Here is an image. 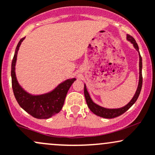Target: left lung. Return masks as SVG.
I'll return each instance as SVG.
<instances>
[{"mask_svg": "<svg viewBox=\"0 0 155 155\" xmlns=\"http://www.w3.org/2000/svg\"><path fill=\"white\" fill-rule=\"evenodd\" d=\"M127 40L129 41L130 42L134 45V48L136 49V50L139 51V47H138L137 44L136 43V41L134 39V38L131 37V35H127ZM139 58H140V77H139V83H138V86L137 91H136L135 94H134V97H133L132 99L131 100L130 102L126 106H124L122 108H120V109H106V108L101 107V106H98L96 104H94L92 101H91L90 96H89V94L88 93L87 89H86V85L84 86V95H85V98H86V104L88 105V107L89 108V109L94 113V114L96 115L100 116L101 117H104V118H114L116 117H118V116L121 115L124 113L126 112L129 108L132 106L134 103L136 102V101L137 100L138 97L140 95V93L141 91V88H142V84H143V76H142V58H141L140 54L139 52Z\"/></svg>", "mask_w": 155, "mask_h": 155, "instance_id": "1", "label": "left lung"}]
</instances>
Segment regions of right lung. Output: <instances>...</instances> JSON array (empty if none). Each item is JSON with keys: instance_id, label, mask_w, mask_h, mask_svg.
Here are the masks:
<instances>
[{"instance_id": "right-lung-1", "label": "right lung", "mask_w": 155, "mask_h": 155, "mask_svg": "<svg viewBox=\"0 0 155 155\" xmlns=\"http://www.w3.org/2000/svg\"><path fill=\"white\" fill-rule=\"evenodd\" d=\"M21 38L16 47L15 52L12 61V86L16 101L21 108L32 117L38 119H47L55 115L63 108L66 94L75 78L65 81L51 92L41 95H31L26 92L18 84L15 76V63L17 54L21 42Z\"/></svg>"}]
</instances>
